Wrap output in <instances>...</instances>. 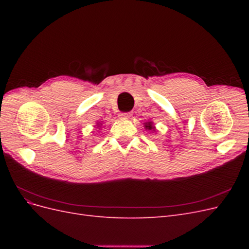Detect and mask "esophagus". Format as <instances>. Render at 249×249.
<instances>
[{"mask_svg": "<svg viewBox=\"0 0 249 249\" xmlns=\"http://www.w3.org/2000/svg\"><path fill=\"white\" fill-rule=\"evenodd\" d=\"M131 116H132V114H131L130 112H127V113H120V114H119V117H120V118H124V119H129Z\"/></svg>", "mask_w": 249, "mask_h": 249, "instance_id": "34e87169", "label": "esophagus"}]
</instances>
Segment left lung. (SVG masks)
I'll return each instance as SVG.
<instances>
[{"label": "left lung", "instance_id": "1", "mask_svg": "<svg viewBox=\"0 0 249 249\" xmlns=\"http://www.w3.org/2000/svg\"><path fill=\"white\" fill-rule=\"evenodd\" d=\"M144 127H145V130H148V131H150V132H157V130H156V126L154 125V123L152 122V120H148V122H146V123H144Z\"/></svg>", "mask_w": 249, "mask_h": 249}]
</instances>
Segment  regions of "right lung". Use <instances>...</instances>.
<instances>
[{"label": "right lung", "instance_id": "add662e5", "mask_svg": "<svg viewBox=\"0 0 249 249\" xmlns=\"http://www.w3.org/2000/svg\"><path fill=\"white\" fill-rule=\"evenodd\" d=\"M101 125H102V122L96 123V127H99V130H101Z\"/></svg>", "mask_w": 249, "mask_h": 249}]
</instances>
